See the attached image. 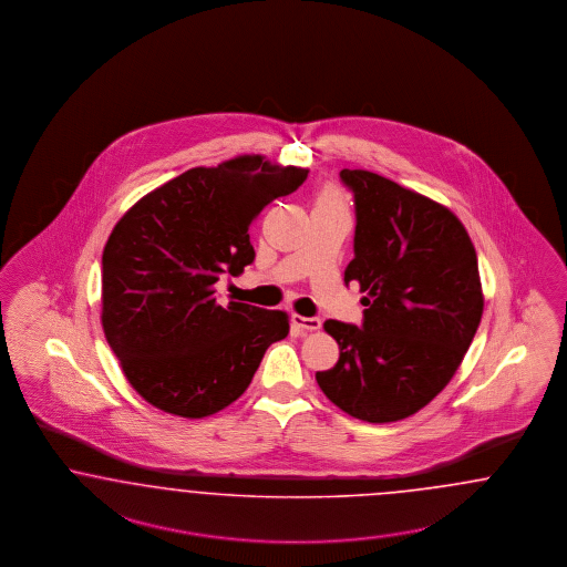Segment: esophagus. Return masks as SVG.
<instances>
[{"instance_id":"esophagus-1","label":"esophagus","mask_w":567,"mask_h":567,"mask_svg":"<svg viewBox=\"0 0 567 567\" xmlns=\"http://www.w3.org/2000/svg\"><path fill=\"white\" fill-rule=\"evenodd\" d=\"M293 324L301 331H318L320 329V318L315 317H301V315H293Z\"/></svg>"}]
</instances>
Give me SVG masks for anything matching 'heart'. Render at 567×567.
Here are the masks:
<instances>
[{
  "label": "heart",
  "instance_id": "b5f03b06",
  "mask_svg": "<svg viewBox=\"0 0 567 567\" xmlns=\"http://www.w3.org/2000/svg\"><path fill=\"white\" fill-rule=\"evenodd\" d=\"M315 208H346V200L338 185H324L317 194Z\"/></svg>",
  "mask_w": 567,
  "mask_h": 567
}]
</instances>
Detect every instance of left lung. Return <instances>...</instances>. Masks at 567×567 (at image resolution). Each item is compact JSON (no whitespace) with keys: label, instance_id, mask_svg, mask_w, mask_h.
Returning a JSON list of instances; mask_svg holds the SVG:
<instances>
[{"label":"left lung","instance_id":"obj_1","mask_svg":"<svg viewBox=\"0 0 567 567\" xmlns=\"http://www.w3.org/2000/svg\"><path fill=\"white\" fill-rule=\"evenodd\" d=\"M354 192V259L343 280L364 293L363 327L327 320L340 359L317 382L348 415L384 424L426 408L450 384L483 317L473 240L443 204L369 171Z\"/></svg>","mask_w":567,"mask_h":567}]
</instances>
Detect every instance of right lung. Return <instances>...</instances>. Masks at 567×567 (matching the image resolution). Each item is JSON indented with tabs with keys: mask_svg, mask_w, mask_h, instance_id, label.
I'll return each mask as SVG.
<instances>
[{
	"mask_svg": "<svg viewBox=\"0 0 567 567\" xmlns=\"http://www.w3.org/2000/svg\"><path fill=\"white\" fill-rule=\"evenodd\" d=\"M308 168L245 154L145 194L103 249L101 322L126 380L154 408L198 420L231 405L289 315L229 301L215 282L255 259L249 227Z\"/></svg>",
	"mask_w": 567,
	"mask_h": 567,
	"instance_id": "obj_1",
	"label": "right lung"
}]
</instances>
